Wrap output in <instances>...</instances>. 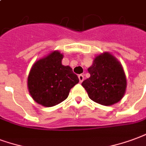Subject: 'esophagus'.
<instances>
[{
	"mask_svg": "<svg viewBox=\"0 0 146 146\" xmlns=\"http://www.w3.org/2000/svg\"><path fill=\"white\" fill-rule=\"evenodd\" d=\"M78 79H79V82H80L81 83H82V82H83V80H84V75H83V74H79V75H78Z\"/></svg>",
	"mask_w": 146,
	"mask_h": 146,
	"instance_id": "34e87169",
	"label": "esophagus"
}]
</instances>
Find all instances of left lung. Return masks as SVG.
<instances>
[{"instance_id": "8db88e82", "label": "left lung", "mask_w": 146, "mask_h": 146, "mask_svg": "<svg viewBox=\"0 0 146 146\" xmlns=\"http://www.w3.org/2000/svg\"><path fill=\"white\" fill-rule=\"evenodd\" d=\"M90 77L82 82L89 97L97 104L110 106L124 96L127 81L119 61L109 53L96 57L88 68Z\"/></svg>"}]
</instances>
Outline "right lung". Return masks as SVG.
<instances>
[{"label":"right lung","instance_id":"right-lung-1","mask_svg":"<svg viewBox=\"0 0 146 146\" xmlns=\"http://www.w3.org/2000/svg\"><path fill=\"white\" fill-rule=\"evenodd\" d=\"M63 54L54 51L34 64L28 77V88L34 100L54 107L68 98L70 89L79 79L69 66L61 64Z\"/></svg>","mask_w":146,"mask_h":146}]
</instances>
